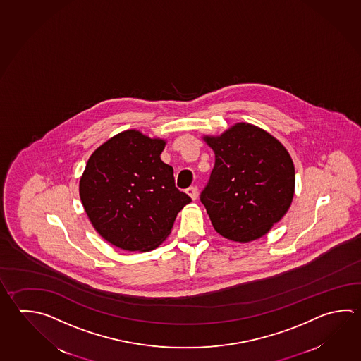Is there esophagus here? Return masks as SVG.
<instances>
[{
  "label": "esophagus",
  "mask_w": 361,
  "mask_h": 361,
  "mask_svg": "<svg viewBox=\"0 0 361 361\" xmlns=\"http://www.w3.org/2000/svg\"><path fill=\"white\" fill-rule=\"evenodd\" d=\"M186 194H188V195H189V197H190L191 199H192V200H197V188H194V186H190V188H188V189H186Z\"/></svg>",
  "instance_id": "obj_1"
}]
</instances>
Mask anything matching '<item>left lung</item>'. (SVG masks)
I'll list each match as a JSON object with an SVG mask.
<instances>
[{"label": "left lung", "instance_id": "1", "mask_svg": "<svg viewBox=\"0 0 361 361\" xmlns=\"http://www.w3.org/2000/svg\"><path fill=\"white\" fill-rule=\"evenodd\" d=\"M204 140L216 164L200 200L214 230L238 243L264 236L293 202L295 167L288 152L252 123H236Z\"/></svg>", "mask_w": 361, "mask_h": 361}]
</instances>
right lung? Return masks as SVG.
Instances as JSON below:
<instances>
[{"label":"right lung","mask_w":361,"mask_h":361,"mask_svg":"<svg viewBox=\"0 0 361 361\" xmlns=\"http://www.w3.org/2000/svg\"><path fill=\"white\" fill-rule=\"evenodd\" d=\"M166 142L126 130L94 150L80 178L82 207L97 232L129 252H149L170 235L191 197L161 159Z\"/></svg>","instance_id":"add662e5"}]
</instances>
